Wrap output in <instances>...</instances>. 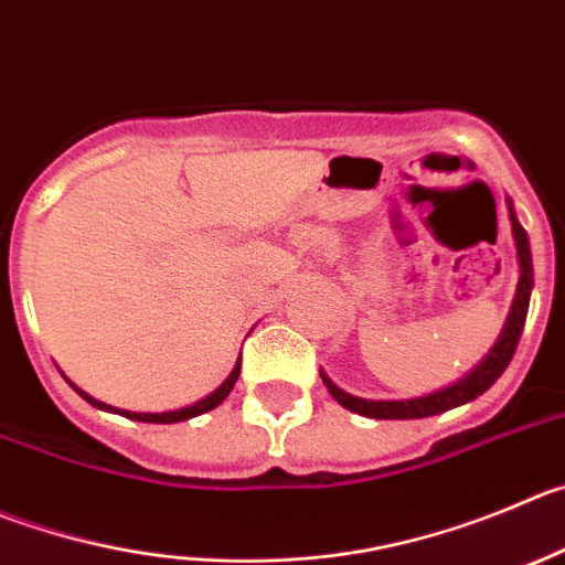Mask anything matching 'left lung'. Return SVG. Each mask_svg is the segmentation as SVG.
Listing matches in <instances>:
<instances>
[{
    "label": "left lung",
    "instance_id": "8db88e82",
    "mask_svg": "<svg viewBox=\"0 0 565 565\" xmlns=\"http://www.w3.org/2000/svg\"><path fill=\"white\" fill-rule=\"evenodd\" d=\"M510 205V203H508ZM510 223H513V236H515V247H519V267H521V278H519V289H515V300L513 309L508 315V323H504L502 337L493 348H490V354L468 373L466 379H460L457 384L446 390H437V393L424 395V398H407V402H367V398H356V395H348L337 387L331 379H326L323 373V384L329 387V393L334 395L337 402L342 404L351 413H360L365 418H379V420H407V418H429V415H440L446 409H455L460 404L473 402L477 395H482L490 384L497 382L504 371H508L510 360H513L515 348H519L521 331H524V320H526V309H530V292H532V256H530V242H526V231L521 228V223L515 220L513 205H510Z\"/></svg>",
    "mask_w": 565,
    "mask_h": 565
}]
</instances>
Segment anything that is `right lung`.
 <instances>
[{
  "mask_svg": "<svg viewBox=\"0 0 565 565\" xmlns=\"http://www.w3.org/2000/svg\"><path fill=\"white\" fill-rule=\"evenodd\" d=\"M239 367H242V362H236L234 371H231V376L225 379V382L220 384V387L214 390V393L205 395L203 402L192 404V407L175 409V413H122V409H119V413L128 415V418H134V420H147V424H178V420H186V418H194V415H203V413H209V409H214V407H217V404H223L225 398H228L231 387H234V382H236V379H239ZM75 390H77V387H75ZM77 393H81L83 398H86V402H92L94 407L114 409V407H105V404L94 402L92 395H86V393H83V390H77Z\"/></svg>",
  "mask_w": 565,
  "mask_h": 565,
  "instance_id": "add662e5",
  "label": "right lung"
}]
</instances>
